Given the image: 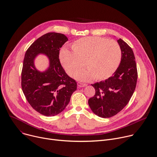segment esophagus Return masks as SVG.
Segmentation results:
<instances>
[{
  "instance_id": "1",
  "label": "esophagus",
  "mask_w": 157,
  "mask_h": 157,
  "mask_svg": "<svg viewBox=\"0 0 157 157\" xmlns=\"http://www.w3.org/2000/svg\"><path fill=\"white\" fill-rule=\"evenodd\" d=\"M78 86L79 87H84V86H87V84H85V83H82V82H78Z\"/></svg>"
}]
</instances>
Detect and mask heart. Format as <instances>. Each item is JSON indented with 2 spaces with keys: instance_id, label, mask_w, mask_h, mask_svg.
<instances>
[{
  "instance_id": "1",
  "label": "heart",
  "mask_w": 157,
  "mask_h": 157,
  "mask_svg": "<svg viewBox=\"0 0 157 157\" xmlns=\"http://www.w3.org/2000/svg\"><path fill=\"white\" fill-rule=\"evenodd\" d=\"M73 51L63 48L59 53V60L70 76L78 74L83 67L87 70L76 78L82 81L94 78L103 80L111 77L118 69L121 50L115 40L100 37H86L76 40Z\"/></svg>"
}]
</instances>
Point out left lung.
<instances>
[{"label": "left lung", "mask_w": 157, "mask_h": 157, "mask_svg": "<svg viewBox=\"0 0 157 157\" xmlns=\"http://www.w3.org/2000/svg\"><path fill=\"white\" fill-rule=\"evenodd\" d=\"M121 63L112 76L92 86L95 94L88 100L92 111L101 118H110L121 111L128 103L135 91L138 73L132 49L121 39Z\"/></svg>", "instance_id": "8db88e82"}]
</instances>
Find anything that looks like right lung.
I'll use <instances>...</instances> for the list:
<instances>
[{
  "label": "right lung",
  "instance_id": "obj_1",
  "mask_svg": "<svg viewBox=\"0 0 157 157\" xmlns=\"http://www.w3.org/2000/svg\"><path fill=\"white\" fill-rule=\"evenodd\" d=\"M68 40L60 33H49L35 40L27 50L21 73V86L28 103L42 115L52 117L62 112L68 105L77 83L62 67L60 48ZM44 53L50 60L49 67L43 72L34 66V59Z\"/></svg>",
  "mask_w": 157,
  "mask_h": 157
}]
</instances>
